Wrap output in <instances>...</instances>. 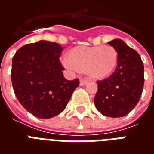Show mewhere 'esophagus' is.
<instances>
[{"label":"esophagus","instance_id":"esophagus-1","mask_svg":"<svg viewBox=\"0 0 154 154\" xmlns=\"http://www.w3.org/2000/svg\"><path fill=\"white\" fill-rule=\"evenodd\" d=\"M89 82V80L87 78H81L80 79V85L81 86H85Z\"/></svg>","mask_w":154,"mask_h":154}]
</instances>
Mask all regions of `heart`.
<instances>
[{
  "mask_svg": "<svg viewBox=\"0 0 154 154\" xmlns=\"http://www.w3.org/2000/svg\"><path fill=\"white\" fill-rule=\"evenodd\" d=\"M68 57L63 60L67 67L86 72L95 78L109 76L117 63V53L110 46H78L70 51Z\"/></svg>",
  "mask_w": 154,
  "mask_h": 154,
  "instance_id": "b5f03b06",
  "label": "heart"
}]
</instances>
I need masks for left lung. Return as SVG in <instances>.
<instances>
[{
  "mask_svg": "<svg viewBox=\"0 0 154 154\" xmlns=\"http://www.w3.org/2000/svg\"><path fill=\"white\" fill-rule=\"evenodd\" d=\"M108 44L117 52V66L110 77L97 82L98 90L94 98L97 109L104 116H125L139 102L144 82L142 59L134 49L121 39Z\"/></svg>",
  "mask_w": 154,
  "mask_h": 154,
  "instance_id": "obj_1",
  "label": "left lung"
}]
</instances>
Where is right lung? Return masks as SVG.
Returning a JSON list of instances; mask_svg holds the SVG:
<instances>
[{
    "label": "right lung",
    "instance_id": "obj_1",
    "mask_svg": "<svg viewBox=\"0 0 154 154\" xmlns=\"http://www.w3.org/2000/svg\"><path fill=\"white\" fill-rule=\"evenodd\" d=\"M63 48L40 40L25 44L12 58L11 81L19 102L35 117L49 119L63 112L79 80L63 77L59 61Z\"/></svg>",
    "mask_w": 154,
    "mask_h": 154
}]
</instances>
